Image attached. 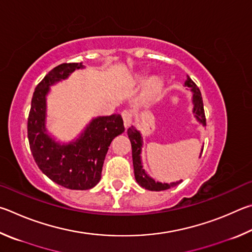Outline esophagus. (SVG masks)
I'll return each mask as SVG.
<instances>
[{
  "instance_id": "34e87169",
  "label": "esophagus",
  "mask_w": 252,
  "mask_h": 252,
  "mask_svg": "<svg viewBox=\"0 0 252 252\" xmlns=\"http://www.w3.org/2000/svg\"><path fill=\"white\" fill-rule=\"evenodd\" d=\"M122 117L125 127H129L131 125V123H133V113H131L130 110L125 109L122 112Z\"/></svg>"
}]
</instances>
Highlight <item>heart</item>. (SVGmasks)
I'll return each instance as SVG.
<instances>
[{"mask_svg":"<svg viewBox=\"0 0 252 252\" xmlns=\"http://www.w3.org/2000/svg\"><path fill=\"white\" fill-rule=\"evenodd\" d=\"M140 82H144V78ZM161 88V81L157 77H153L147 84V95L149 97L157 96L159 94Z\"/></svg>","mask_w":252,"mask_h":252,"instance_id":"obj_1","label":"heart"}]
</instances>
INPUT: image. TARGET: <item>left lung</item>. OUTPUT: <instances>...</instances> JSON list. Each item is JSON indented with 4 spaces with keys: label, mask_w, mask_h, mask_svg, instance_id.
<instances>
[{
    "label": "left lung",
    "mask_w": 252,
    "mask_h": 252,
    "mask_svg": "<svg viewBox=\"0 0 252 252\" xmlns=\"http://www.w3.org/2000/svg\"><path fill=\"white\" fill-rule=\"evenodd\" d=\"M185 86L190 88L192 92V113L195 114V117L198 122H199L202 126H206V116H205V110H204V103H202V97L199 88L197 87L195 83L192 82V79L187 75V79L185 82ZM127 135H128L130 144H131V154H133V165H134V173H135V179L138 183L140 187L152 191H161L169 189L171 187H175L179 185L183 180L176 183H159L155 182V179H153L151 176H148L146 171L143 168L142 164V147H143V137L140 131L135 128L134 126H131L127 130ZM202 153V149H201ZM201 156V154H200ZM199 156V157H200Z\"/></svg>",
    "instance_id": "1"
}]
</instances>
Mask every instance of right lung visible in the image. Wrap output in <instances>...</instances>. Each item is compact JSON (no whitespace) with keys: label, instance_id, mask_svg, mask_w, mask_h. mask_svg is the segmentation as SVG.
<instances>
[{"label":"right lung","instance_id":"right-lung-1","mask_svg":"<svg viewBox=\"0 0 252 252\" xmlns=\"http://www.w3.org/2000/svg\"><path fill=\"white\" fill-rule=\"evenodd\" d=\"M83 67L82 63H63L50 70L35 88L28 119L30 148L38 168L57 185L73 190H86L99 183L109 145L125 130L121 115L113 114L93 118L79 137L68 144H60L47 135L50 87Z\"/></svg>","mask_w":252,"mask_h":252}]
</instances>
